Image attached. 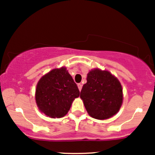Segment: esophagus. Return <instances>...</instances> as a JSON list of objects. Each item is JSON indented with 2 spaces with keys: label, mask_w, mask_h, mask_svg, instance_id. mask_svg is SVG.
<instances>
[{
  "label": "esophagus",
  "mask_w": 155,
  "mask_h": 155,
  "mask_svg": "<svg viewBox=\"0 0 155 155\" xmlns=\"http://www.w3.org/2000/svg\"><path fill=\"white\" fill-rule=\"evenodd\" d=\"M77 85H78V88H79V90L81 91V90H82V83H79Z\"/></svg>",
  "instance_id": "obj_1"
}]
</instances>
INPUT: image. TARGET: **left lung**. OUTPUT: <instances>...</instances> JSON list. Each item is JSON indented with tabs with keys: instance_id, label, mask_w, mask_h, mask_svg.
Returning <instances> with one entry per match:
<instances>
[{
	"instance_id": "left-lung-1",
	"label": "left lung",
	"mask_w": 155,
	"mask_h": 155,
	"mask_svg": "<svg viewBox=\"0 0 155 155\" xmlns=\"http://www.w3.org/2000/svg\"><path fill=\"white\" fill-rule=\"evenodd\" d=\"M87 113L96 119L105 120L119 111L123 101L122 87L107 70L94 69L87 75V82L80 93Z\"/></svg>"
}]
</instances>
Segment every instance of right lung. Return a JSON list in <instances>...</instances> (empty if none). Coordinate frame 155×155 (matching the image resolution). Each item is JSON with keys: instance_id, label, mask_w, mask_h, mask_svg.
<instances>
[{"instance_id": "right-lung-1", "label": "right lung", "mask_w": 155, "mask_h": 155, "mask_svg": "<svg viewBox=\"0 0 155 155\" xmlns=\"http://www.w3.org/2000/svg\"><path fill=\"white\" fill-rule=\"evenodd\" d=\"M79 91L67 68L53 69L42 76L37 85L35 100L40 112L50 118L68 114Z\"/></svg>"}]
</instances>
